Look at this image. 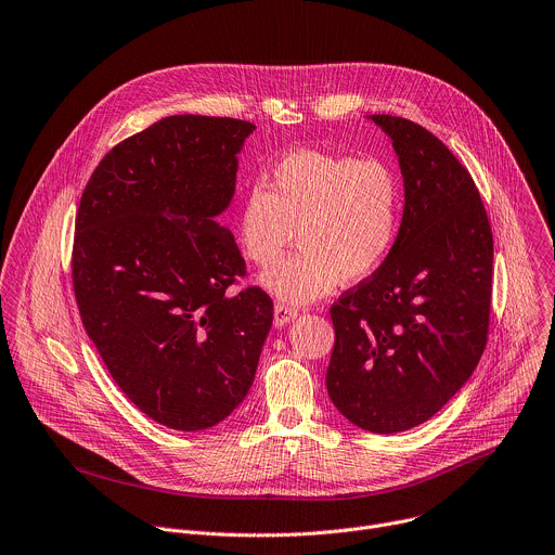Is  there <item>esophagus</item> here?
<instances>
[{"mask_svg": "<svg viewBox=\"0 0 555 555\" xmlns=\"http://www.w3.org/2000/svg\"><path fill=\"white\" fill-rule=\"evenodd\" d=\"M296 315H298V309H296V307H289V305H283V302H276V305H274V324H276V326L287 324V322L294 320Z\"/></svg>", "mask_w": 555, "mask_h": 555, "instance_id": "34e87169", "label": "esophagus"}]
</instances>
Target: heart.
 <instances>
[{"label": "heart", "instance_id": "heart-1", "mask_svg": "<svg viewBox=\"0 0 555 555\" xmlns=\"http://www.w3.org/2000/svg\"><path fill=\"white\" fill-rule=\"evenodd\" d=\"M401 216V180L384 160L298 150L244 194L237 237L244 255L268 270L296 231L300 248L263 285L298 305L328 294L337 281L357 283L377 272L397 244Z\"/></svg>", "mask_w": 555, "mask_h": 555}]
</instances>
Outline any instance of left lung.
Segmentation results:
<instances>
[{
	"mask_svg": "<svg viewBox=\"0 0 555 555\" xmlns=\"http://www.w3.org/2000/svg\"><path fill=\"white\" fill-rule=\"evenodd\" d=\"M399 156L405 207L377 272L331 307L333 405L357 427L399 434L438 414L479 363L492 305V231L468 169L427 128L373 115Z\"/></svg>",
	"mask_w": 555,
	"mask_h": 555,
	"instance_id": "left-lung-1",
	"label": "left lung"
}]
</instances>
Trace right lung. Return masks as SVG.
I'll use <instances>...</instances> for the list:
<instances>
[{
    "label": "right lung",
    "instance_id": "add662e5",
    "mask_svg": "<svg viewBox=\"0 0 555 555\" xmlns=\"http://www.w3.org/2000/svg\"><path fill=\"white\" fill-rule=\"evenodd\" d=\"M255 124L171 115L117 143L80 198L72 279L87 335L152 421L201 431L248 395L272 326L246 261L216 222L235 194Z\"/></svg>",
    "mask_w": 555,
    "mask_h": 555
}]
</instances>
